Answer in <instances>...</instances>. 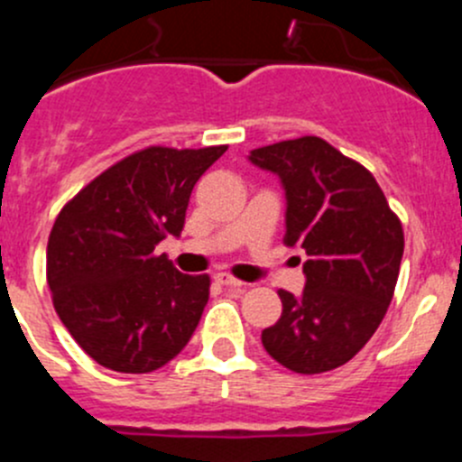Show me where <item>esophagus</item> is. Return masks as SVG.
<instances>
[{
	"mask_svg": "<svg viewBox=\"0 0 462 462\" xmlns=\"http://www.w3.org/2000/svg\"><path fill=\"white\" fill-rule=\"evenodd\" d=\"M214 282L221 283V286H227V288H241V286H244V282H239V279L232 277V274H227V273L214 274Z\"/></svg>",
	"mask_w": 462,
	"mask_h": 462,
	"instance_id": "1",
	"label": "esophagus"
}]
</instances>
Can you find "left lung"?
<instances>
[{
  "instance_id": "1",
  "label": "left lung",
  "mask_w": 462,
  "mask_h": 462,
  "mask_svg": "<svg viewBox=\"0 0 462 462\" xmlns=\"http://www.w3.org/2000/svg\"><path fill=\"white\" fill-rule=\"evenodd\" d=\"M250 161L286 189V245H300L306 288L279 291L282 318L263 348L295 374L346 365L375 333L393 300L404 232L365 165L318 136L253 149Z\"/></svg>"
}]
</instances>
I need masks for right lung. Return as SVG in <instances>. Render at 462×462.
I'll use <instances>...</instances> for the list:
<instances>
[{"label":"right lung","mask_w":462,"mask_h":462,"mask_svg":"<svg viewBox=\"0 0 462 462\" xmlns=\"http://www.w3.org/2000/svg\"><path fill=\"white\" fill-rule=\"evenodd\" d=\"M226 149L152 144L60 209L46 245V282L71 337L105 369L149 374L192 337L209 277L179 273L156 245L180 235L194 185Z\"/></svg>","instance_id":"right-lung-1"}]
</instances>
